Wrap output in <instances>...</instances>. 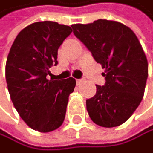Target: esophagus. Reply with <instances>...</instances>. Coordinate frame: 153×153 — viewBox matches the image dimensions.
Listing matches in <instances>:
<instances>
[{"instance_id":"obj_1","label":"esophagus","mask_w":153,"mask_h":153,"mask_svg":"<svg viewBox=\"0 0 153 153\" xmlns=\"http://www.w3.org/2000/svg\"><path fill=\"white\" fill-rule=\"evenodd\" d=\"M83 79H77L76 80V83H77V85H80V84H82L83 83Z\"/></svg>"}]
</instances>
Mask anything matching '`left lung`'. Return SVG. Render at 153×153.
I'll return each instance as SVG.
<instances>
[{
    "label": "left lung",
    "mask_w": 153,
    "mask_h": 153,
    "mask_svg": "<svg viewBox=\"0 0 153 153\" xmlns=\"http://www.w3.org/2000/svg\"><path fill=\"white\" fill-rule=\"evenodd\" d=\"M71 27L105 68V85H96V94L87 100L89 117L101 127H118L131 116L144 96L149 65L142 45L131 29L116 21L100 19Z\"/></svg>",
    "instance_id": "obj_1"
}]
</instances>
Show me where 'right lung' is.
<instances>
[{
	"mask_svg": "<svg viewBox=\"0 0 153 153\" xmlns=\"http://www.w3.org/2000/svg\"><path fill=\"white\" fill-rule=\"evenodd\" d=\"M72 32L56 22H37L17 35L5 65L7 88L21 118L32 129L49 132L63 124L74 78L48 80L58 48Z\"/></svg>",
	"mask_w": 153,
	"mask_h": 153,
	"instance_id": "add662e5",
	"label": "right lung"
}]
</instances>
